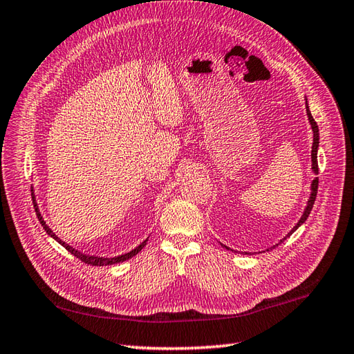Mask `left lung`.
<instances>
[{"label": "left lung", "instance_id": "obj_1", "mask_svg": "<svg viewBox=\"0 0 354 354\" xmlns=\"http://www.w3.org/2000/svg\"><path fill=\"white\" fill-rule=\"evenodd\" d=\"M306 108H307V116H308V120H310V125H312V129H313V147H312V169H313V172L315 174H318V145H319V129H318V124H316L315 122V119H313V116H312V113H310V110H308V105L306 104ZM318 183H319V180L318 178H315L313 180V183H312V194H310V200H308V203H307V207H306V211H304V214H302V217H301V220L297 223V226H295L293 229H292V232L288 234L287 236H290L295 230H297L302 223H304L306 220H307V217H308V214H310V211H312V207H313V205H315V200H316V194H318ZM286 236V238H287ZM286 238H283V240H281V243H283ZM278 246V244H277ZM275 246V248H277ZM226 248V246H225ZM226 249H229V248H226Z\"/></svg>", "mask_w": 354, "mask_h": 354}]
</instances>
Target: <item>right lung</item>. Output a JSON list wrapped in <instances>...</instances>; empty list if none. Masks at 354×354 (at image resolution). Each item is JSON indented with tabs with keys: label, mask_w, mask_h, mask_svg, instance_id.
I'll list each match as a JSON object with an SVG mask.
<instances>
[{
	"label": "right lung",
	"mask_w": 354,
	"mask_h": 354,
	"mask_svg": "<svg viewBox=\"0 0 354 354\" xmlns=\"http://www.w3.org/2000/svg\"><path fill=\"white\" fill-rule=\"evenodd\" d=\"M36 206V205H35ZM36 211V215H38V218H39V221H41V225H42V227H44V230L46 232L50 235V236H53L55 240L59 243V244H62L64 248H66L70 254H73L76 258H79L81 259L82 263H85V264H90V266H111V264H116V263H120V261H125V259H128V258H131V257H134L136 254H139V252L143 249V246H145L147 244V240L143 241L140 246H137L134 250H131V252H128V254H125V255H120V257H114V258H100V257H95V255H85V254H81V252L79 250H76V249H73L71 246H68L67 243H64V241H61L59 238H57L55 234H53V230L50 229L47 225H46V221L42 220V217H41V214H39V211H38V207L35 209Z\"/></svg>",
	"instance_id": "1"
}]
</instances>
